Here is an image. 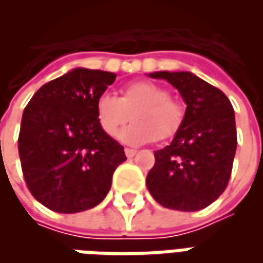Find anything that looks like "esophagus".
<instances>
[{"instance_id": "1", "label": "esophagus", "mask_w": 263, "mask_h": 263, "mask_svg": "<svg viewBox=\"0 0 263 263\" xmlns=\"http://www.w3.org/2000/svg\"><path fill=\"white\" fill-rule=\"evenodd\" d=\"M125 155H126V158H134V156L137 155V151H135V149L126 148L125 149Z\"/></svg>"}]
</instances>
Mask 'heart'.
<instances>
[{
    "label": "heart",
    "mask_w": 263,
    "mask_h": 263,
    "mask_svg": "<svg viewBox=\"0 0 263 263\" xmlns=\"http://www.w3.org/2000/svg\"><path fill=\"white\" fill-rule=\"evenodd\" d=\"M98 124L108 137H115L121 126L132 118L131 125L120 132V141L138 146L154 138L166 141L182 128L184 109L172 100L165 87L154 81L128 83L120 90V97L109 92L100 94L96 101Z\"/></svg>",
    "instance_id": "b5f03b06"
}]
</instances>
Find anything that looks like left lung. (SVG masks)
<instances>
[{
  "label": "left lung",
  "mask_w": 263,
  "mask_h": 263,
  "mask_svg": "<svg viewBox=\"0 0 263 263\" xmlns=\"http://www.w3.org/2000/svg\"><path fill=\"white\" fill-rule=\"evenodd\" d=\"M148 76L169 81L186 104L182 128L155 152L146 176L149 193L166 209H205L222 194L231 176L237 151L234 108L224 92L192 71Z\"/></svg>",
  "instance_id": "left-lung-1"
}]
</instances>
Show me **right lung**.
I'll list each match as a JSON object with an SVG mask.
<instances>
[{"label": "right lung", "mask_w": 263, "mask_h": 263, "mask_svg": "<svg viewBox=\"0 0 263 263\" xmlns=\"http://www.w3.org/2000/svg\"><path fill=\"white\" fill-rule=\"evenodd\" d=\"M117 74L77 67L43 84L21 121L18 151L26 186L56 213L92 209L126 160L122 145L101 129L96 101Z\"/></svg>", "instance_id": "obj_1"}]
</instances>
